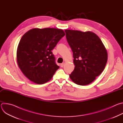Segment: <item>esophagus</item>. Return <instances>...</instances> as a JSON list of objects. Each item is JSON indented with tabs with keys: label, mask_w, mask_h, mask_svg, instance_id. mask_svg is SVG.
<instances>
[{
	"label": "esophagus",
	"mask_w": 123,
	"mask_h": 123,
	"mask_svg": "<svg viewBox=\"0 0 123 123\" xmlns=\"http://www.w3.org/2000/svg\"><path fill=\"white\" fill-rule=\"evenodd\" d=\"M64 65H65V63L64 62V63H61V64H60V66L61 67H63L64 66Z\"/></svg>",
	"instance_id": "1"
}]
</instances>
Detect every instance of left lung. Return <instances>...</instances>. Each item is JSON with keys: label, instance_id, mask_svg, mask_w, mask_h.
<instances>
[{"label": "left lung", "instance_id": "8db88e82", "mask_svg": "<svg viewBox=\"0 0 123 123\" xmlns=\"http://www.w3.org/2000/svg\"><path fill=\"white\" fill-rule=\"evenodd\" d=\"M67 41L73 52L74 71L69 77L76 84L85 86L92 82L104 71L108 52L94 32L65 30Z\"/></svg>", "mask_w": 123, "mask_h": 123}]
</instances>
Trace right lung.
<instances>
[{"instance_id":"right-lung-1","label":"right lung","mask_w":123,"mask_h":123,"mask_svg":"<svg viewBox=\"0 0 123 123\" xmlns=\"http://www.w3.org/2000/svg\"><path fill=\"white\" fill-rule=\"evenodd\" d=\"M62 29L34 28L21 37L16 51V62L24 75L37 84L49 81L59 68L51 50L65 36Z\"/></svg>"}]
</instances>
